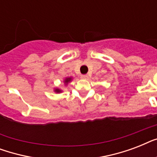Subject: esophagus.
<instances>
[{"label": "esophagus", "mask_w": 157, "mask_h": 157, "mask_svg": "<svg viewBox=\"0 0 157 157\" xmlns=\"http://www.w3.org/2000/svg\"><path fill=\"white\" fill-rule=\"evenodd\" d=\"M81 77L82 79H85V80H87L89 78V76L88 75H81Z\"/></svg>", "instance_id": "1"}]
</instances>
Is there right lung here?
<instances>
[{"mask_svg":"<svg viewBox=\"0 0 157 157\" xmlns=\"http://www.w3.org/2000/svg\"><path fill=\"white\" fill-rule=\"evenodd\" d=\"M71 81V77H67V78L64 80V83H65V85H67V83L70 82ZM54 92H56V93H61L62 90H59V89H55V90H54Z\"/></svg>","mask_w":157,"mask_h":157,"instance_id":"right-lung-1","label":"right lung"}]
</instances>
